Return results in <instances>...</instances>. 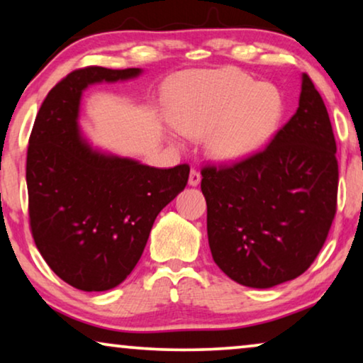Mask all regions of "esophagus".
Returning a JSON list of instances; mask_svg holds the SVG:
<instances>
[{
    "label": "esophagus",
    "mask_w": 363,
    "mask_h": 363,
    "mask_svg": "<svg viewBox=\"0 0 363 363\" xmlns=\"http://www.w3.org/2000/svg\"><path fill=\"white\" fill-rule=\"evenodd\" d=\"M199 183H201L199 172L191 169V172H189V178H188V185H189V186H198Z\"/></svg>",
    "instance_id": "esophagus-1"
}]
</instances>
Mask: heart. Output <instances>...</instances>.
<instances>
[{
    "mask_svg": "<svg viewBox=\"0 0 363 363\" xmlns=\"http://www.w3.org/2000/svg\"><path fill=\"white\" fill-rule=\"evenodd\" d=\"M167 115L180 135L199 139L217 162H235L264 146L282 115V96L237 68L193 72L175 82Z\"/></svg>",
    "mask_w": 363,
    "mask_h": 363,
    "instance_id": "1",
    "label": "heart"
}]
</instances>
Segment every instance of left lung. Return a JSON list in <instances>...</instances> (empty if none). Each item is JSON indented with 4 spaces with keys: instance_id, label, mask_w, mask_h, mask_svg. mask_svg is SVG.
Instances as JSON below:
<instances>
[{
    "instance_id": "1",
    "label": "left lung",
    "mask_w": 363,
    "mask_h": 363,
    "mask_svg": "<svg viewBox=\"0 0 363 363\" xmlns=\"http://www.w3.org/2000/svg\"><path fill=\"white\" fill-rule=\"evenodd\" d=\"M214 263L242 286L269 289L308 269L336 214L330 115L302 74L298 108L264 150L201 172Z\"/></svg>"
}]
</instances>
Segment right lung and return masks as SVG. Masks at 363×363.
<instances>
[{
	"mask_svg": "<svg viewBox=\"0 0 363 363\" xmlns=\"http://www.w3.org/2000/svg\"><path fill=\"white\" fill-rule=\"evenodd\" d=\"M141 68L72 71L43 100L27 149L32 235L52 271L84 292L120 286L135 269L157 214L188 183L186 164L155 169L92 146L79 125L82 94Z\"/></svg>",
	"mask_w": 363,
	"mask_h": 363,
	"instance_id": "right-lung-1",
	"label": "right lung"
}]
</instances>
